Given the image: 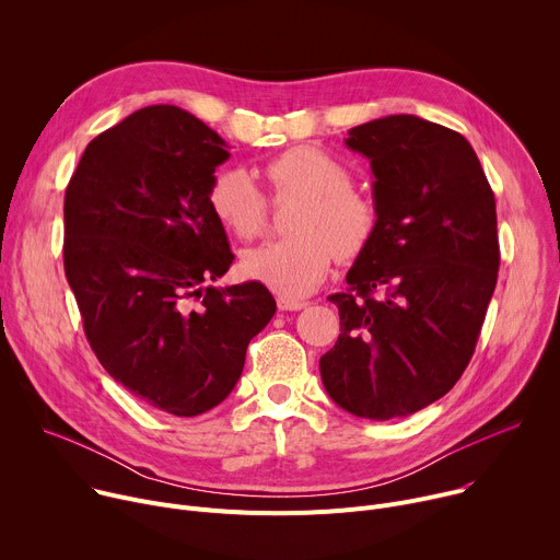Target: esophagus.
I'll return each instance as SVG.
<instances>
[{
  "mask_svg": "<svg viewBox=\"0 0 560 560\" xmlns=\"http://www.w3.org/2000/svg\"><path fill=\"white\" fill-rule=\"evenodd\" d=\"M277 305H279V310H285V312H296V310H303L307 303H305V301H301V299L279 296V299H277Z\"/></svg>",
  "mask_w": 560,
  "mask_h": 560,
  "instance_id": "34e87169",
  "label": "esophagus"
}]
</instances>
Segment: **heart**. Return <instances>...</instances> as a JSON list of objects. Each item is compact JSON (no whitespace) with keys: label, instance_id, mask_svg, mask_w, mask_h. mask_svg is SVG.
<instances>
[{"label":"heart","instance_id":"1","mask_svg":"<svg viewBox=\"0 0 560 560\" xmlns=\"http://www.w3.org/2000/svg\"><path fill=\"white\" fill-rule=\"evenodd\" d=\"M264 175L275 195L301 197L290 217L294 234L244 257V270L279 296L301 299L322 283L335 255H357L374 232L376 208L352 184L350 168L335 154L294 145L270 159ZM208 203L217 221L234 236L255 238L266 225V195L244 168L214 175Z\"/></svg>","mask_w":560,"mask_h":560}]
</instances>
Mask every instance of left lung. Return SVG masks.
Returning a JSON list of instances; mask_svg holds the SVG:
<instances>
[{
  "mask_svg": "<svg viewBox=\"0 0 560 560\" xmlns=\"http://www.w3.org/2000/svg\"><path fill=\"white\" fill-rule=\"evenodd\" d=\"M348 135L370 159L376 225L348 292L330 296L341 335L318 368L339 408L387 421L439 401L474 354L501 264L497 201L469 141L445 126L389 115Z\"/></svg>",
  "mask_w": 560,
  "mask_h": 560,
  "instance_id": "left-lung-1",
  "label": "left lung"
}]
</instances>
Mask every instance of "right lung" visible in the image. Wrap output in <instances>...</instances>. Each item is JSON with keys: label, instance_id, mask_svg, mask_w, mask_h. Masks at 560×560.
I'll return each mask as SVG.
<instances>
[{"label": "right lung", "instance_id": "add662e5", "mask_svg": "<svg viewBox=\"0 0 560 560\" xmlns=\"http://www.w3.org/2000/svg\"><path fill=\"white\" fill-rule=\"evenodd\" d=\"M225 141L148 106L84 150L63 199V270L104 370L154 410L197 417L232 392L275 316L264 283L208 285L234 259L210 210Z\"/></svg>", "mask_w": 560, "mask_h": 560}]
</instances>
